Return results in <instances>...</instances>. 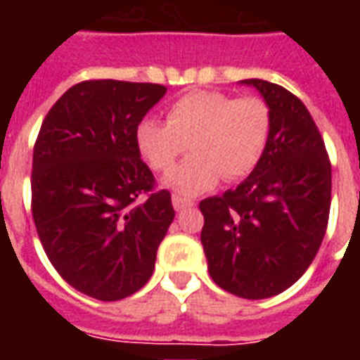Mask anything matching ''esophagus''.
<instances>
[{"label":"esophagus","mask_w":360,"mask_h":360,"mask_svg":"<svg viewBox=\"0 0 360 360\" xmlns=\"http://www.w3.org/2000/svg\"><path fill=\"white\" fill-rule=\"evenodd\" d=\"M172 204H173V208H175L177 212L187 210V208H191V206H195L193 200H187V198H183V196H177V195H173Z\"/></svg>","instance_id":"34e87169"}]
</instances>
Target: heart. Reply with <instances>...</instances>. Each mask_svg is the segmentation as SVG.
Masks as SVG:
<instances>
[{
    "label": "heart",
    "instance_id": "obj_1",
    "mask_svg": "<svg viewBox=\"0 0 360 360\" xmlns=\"http://www.w3.org/2000/svg\"><path fill=\"white\" fill-rule=\"evenodd\" d=\"M270 129V108L262 98L196 90L169 105L167 121L142 119L136 146L150 167L165 172L188 142L195 154L173 167L164 185L193 196L214 187L221 175L227 181L247 177L264 156Z\"/></svg>",
    "mask_w": 360,
    "mask_h": 360
}]
</instances>
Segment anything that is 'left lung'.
<instances>
[{"label": "left lung", "mask_w": 360, "mask_h": 360, "mask_svg": "<svg viewBox=\"0 0 360 360\" xmlns=\"http://www.w3.org/2000/svg\"><path fill=\"white\" fill-rule=\"evenodd\" d=\"M268 103L264 156L237 188L200 202L212 279L243 299H268L307 271L324 239L332 165L304 103L279 84L247 79Z\"/></svg>", "instance_id": "obj_1"}]
</instances>
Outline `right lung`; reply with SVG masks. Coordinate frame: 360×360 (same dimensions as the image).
I'll use <instances>...</instances> for the list:
<instances>
[{"mask_svg": "<svg viewBox=\"0 0 360 360\" xmlns=\"http://www.w3.org/2000/svg\"><path fill=\"white\" fill-rule=\"evenodd\" d=\"M165 92L150 82H79L38 133L30 181L36 231L59 276L98 301L146 285L175 218L172 195L154 191L136 146V127Z\"/></svg>", "mask_w": 360, "mask_h": 360, "instance_id": "obj_1", "label": "right lung"}]
</instances>
